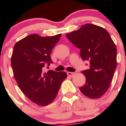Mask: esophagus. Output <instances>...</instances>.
<instances>
[{
	"label": "esophagus",
	"mask_w": 126,
	"mask_h": 126,
	"mask_svg": "<svg viewBox=\"0 0 126 126\" xmlns=\"http://www.w3.org/2000/svg\"><path fill=\"white\" fill-rule=\"evenodd\" d=\"M67 74L68 76H70V77H73L75 74H76V72H67Z\"/></svg>",
	"instance_id": "esophagus-1"
}]
</instances>
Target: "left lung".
I'll return each instance as SVG.
<instances>
[{
  "label": "left lung",
  "instance_id": "obj_1",
  "mask_svg": "<svg viewBox=\"0 0 126 126\" xmlns=\"http://www.w3.org/2000/svg\"><path fill=\"white\" fill-rule=\"evenodd\" d=\"M66 36L80 49L82 60L90 62V69L82 72L86 82L80 90L89 98H99L110 87L116 68L117 50L113 41L105 29L91 24Z\"/></svg>",
  "mask_w": 126,
  "mask_h": 126
}]
</instances>
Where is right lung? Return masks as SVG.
Returning a JSON list of instances; mask_svg holds the SVG:
<instances>
[{"instance_id": "1", "label": "right lung", "mask_w": 126, "mask_h": 126, "mask_svg": "<svg viewBox=\"0 0 126 126\" xmlns=\"http://www.w3.org/2000/svg\"><path fill=\"white\" fill-rule=\"evenodd\" d=\"M62 34L42 36L32 34L15 44L11 64L14 77L22 93L41 106L49 105L55 99L65 72L50 70L44 72L46 64L52 63L50 54Z\"/></svg>"}]
</instances>
